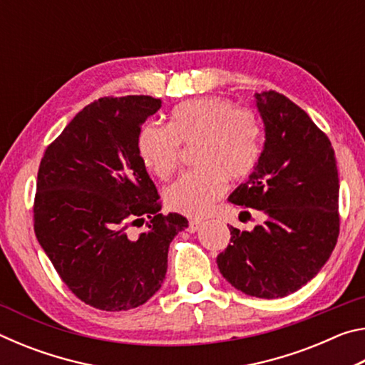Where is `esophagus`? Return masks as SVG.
<instances>
[{"label":"esophagus","instance_id":"1","mask_svg":"<svg viewBox=\"0 0 365 365\" xmlns=\"http://www.w3.org/2000/svg\"><path fill=\"white\" fill-rule=\"evenodd\" d=\"M202 225V220H200V219H193V220H190V224H188V232L190 233H195L196 230H200V227Z\"/></svg>","mask_w":365,"mask_h":365}]
</instances>
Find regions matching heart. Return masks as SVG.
I'll use <instances>...</instances> for the list:
<instances>
[{"mask_svg":"<svg viewBox=\"0 0 365 365\" xmlns=\"http://www.w3.org/2000/svg\"><path fill=\"white\" fill-rule=\"evenodd\" d=\"M187 172L165 190V202L175 212L201 215L225 190V180L240 182L251 174L261 154V127L248 109L233 108L219 96L195 98L170 110L168 127L146 123L137 137L141 164L168 180L178 164V145H193Z\"/></svg>","mask_w":365,"mask_h":365,"instance_id":"b5f03b06","label":"heart"}]
</instances>
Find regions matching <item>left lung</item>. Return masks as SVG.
<instances>
[{
  "label": "left lung",
  "instance_id": "left-lung-1",
  "mask_svg": "<svg viewBox=\"0 0 365 365\" xmlns=\"http://www.w3.org/2000/svg\"><path fill=\"white\" fill-rule=\"evenodd\" d=\"M255 101L264 148L228 200L246 214L256 209L264 222L250 232L230 227L217 265L240 292L274 299L298 292L329 261L339 233V178L330 140L307 113L277 91L256 93Z\"/></svg>",
  "mask_w": 365,
  "mask_h": 365
}]
</instances>
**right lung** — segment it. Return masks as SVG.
I'll list each match as a JSON object with an SVG mask.
<instances>
[{"label": "right lung", "instance_id": "1", "mask_svg": "<svg viewBox=\"0 0 365 365\" xmlns=\"http://www.w3.org/2000/svg\"><path fill=\"white\" fill-rule=\"evenodd\" d=\"M160 106L145 95L101 98L67 123L40 163L36 240L71 292L101 311L145 304L165 279L169 245L188 227L180 214H159L137 153L141 123ZM145 217L146 232H126Z\"/></svg>", "mask_w": 365, "mask_h": 365}]
</instances>
